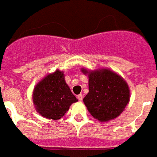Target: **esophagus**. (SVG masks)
<instances>
[{
	"label": "esophagus",
	"instance_id": "obj_1",
	"mask_svg": "<svg viewBox=\"0 0 157 157\" xmlns=\"http://www.w3.org/2000/svg\"><path fill=\"white\" fill-rule=\"evenodd\" d=\"M77 98H78L80 101H82V99H83V96H82V94H79V95L77 96Z\"/></svg>",
	"mask_w": 157,
	"mask_h": 157
}]
</instances>
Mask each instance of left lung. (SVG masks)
Here are the masks:
<instances>
[{
  "instance_id": "1",
  "label": "left lung",
  "mask_w": 157,
  "mask_h": 157,
  "mask_svg": "<svg viewBox=\"0 0 157 157\" xmlns=\"http://www.w3.org/2000/svg\"><path fill=\"white\" fill-rule=\"evenodd\" d=\"M82 71L88 73L89 92L83 102L91 115L101 122L118 117L129 101V90L125 81L106 69Z\"/></svg>"
}]
</instances>
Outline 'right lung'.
<instances>
[{
	"label": "right lung",
	"mask_w": 157,
	"mask_h": 157,
	"mask_svg": "<svg viewBox=\"0 0 157 157\" xmlns=\"http://www.w3.org/2000/svg\"><path fill=\"white\" fill-rule=\"evenodd\" d=\"M33 103L37 111L45 118L59 119L77 99L65 83L63 72L56 71L47 75L36 86Z\"/></svg>",
	"instance_id": "obj_1"
}]
</instances>
